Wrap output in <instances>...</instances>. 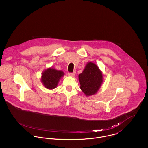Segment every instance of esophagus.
<instances>
[{
	"label": "esophagus",
	"mask_w": 148,
	"mask_h": 148,
	"mask_svg": "<svg viewBox=\"0 0 148 148\" xmlns=\"http://www.w3.org/2000/svg\"><path fill=\"white\" fill-rule=\"evenodd\" d=\"M68 76L71 77H74L75 76V73H69Z\"/></svg>",
	"instance_id": "1"
}]
</instances>
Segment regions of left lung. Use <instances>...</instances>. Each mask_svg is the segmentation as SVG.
<instances>
[{"instance_id":"8db88e82","label":"left lung","mask_w":148,"mask_h":148,"mask_svg":"<svg viewBox=\"0 0 148 148\" xmlns=\"http://www.w3.org/2000/svg\"><path fill=\"white\" fill-rule=\"evenodd\" d=\"M78 78L80 84V88L86 96L95 94L103 82L102 71L92 62L87 63Z\"/></svg>"}]
</instances>
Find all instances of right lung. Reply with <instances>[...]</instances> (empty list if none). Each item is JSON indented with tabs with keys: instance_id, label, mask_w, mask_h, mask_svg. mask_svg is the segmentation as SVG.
I'll use <instances>...</instances> for the list:
<instances>
[{
	"instance_id": "right-lung-1",
	"label": "right lung",
	"mask_w": 148,
	"mask_h": 148,
	"mask_svg": "<svg viewBox=\"0 0 148 148\" xmlns=\"http://www.w3.org/2000/svg\"><path fill=\"white\" fill-rule=\"evenodd\" d=\"M42 75L41 82L45 88L51 90L56 88L64 73L62 71H58L51 67L44 71Z\"/></svg>"
}]
</instances>
